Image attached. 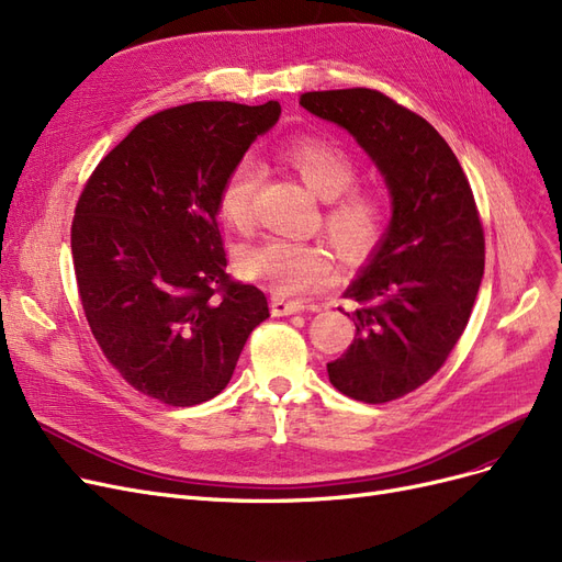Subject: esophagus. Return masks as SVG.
<instances>
[{
    "label": "esophagus",
    "instance_id": "1",
    "mask_svg": "<svg viewBox=\"0 0 562 562\" xmlns=\"http://www.w3.org/2000/svg\"><path fill=\"white\" fill-rule=\"evenodd\" d=\"M305 303L303 301H292V299H284V296H273L270 301V311H273L276 317H284V315H294L305 311Z\"/></svg>",
    "mask_w": 562,
    "mask_h": 562
}]
</instances>
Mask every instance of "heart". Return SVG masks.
<instances>
[{
    "label": "heart",
    "instance_id": "heart-1",
    "mask_svg": "<svg viewBox=\"0 0 562 562\" xmlns=\"http://www.w3.org/2000/svg\"><path fill=\"white\" fill-rule=\"evenodd\" d=\"M282 160L322 201L324 231L348 259L369 257L383 240L385 205L371 189L355 187L357 166L338 144L319 137H294L282 147ZM261 184V168L243 156L226 175L220 191L224 222L238 231L255 224V198ZM240 266L251 280L266 282L280 296H307L334 280L329 249L319 243L270 238L243 251Z\"/></svg>",
    "mask_w": 562,
    "mask_h": 562
}]
</instances>
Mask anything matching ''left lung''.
Listing matches in <instances>:
<instances>
[{"instance_id": "8db88e82", "label": "left lung", "mask_w": 562, "mask_h": 562, "mask_svg": "<svg viewBox=\"0 0 562 562\" xmlns=\"http://www.w3.org/2000/svg\"><path fill=\"white\" fill-rule=\"evenodd\" d=\"M299 102L346 128L392 195L390 228L346 289L357 336L327 364L329 380L364 404L400 400L446 364L472 315L485 266L472 187L434 125L380 90H313Z\"/></svg>"}]
</instances>
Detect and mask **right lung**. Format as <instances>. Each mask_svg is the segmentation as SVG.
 I'll list each match as a JSON object with an SVG mask.
<instances>
[{
    "label": "right lung",
    "mask_w": 562,
    "mask_h": 562,
    "mask_svg": "<svg viewBox=\"0 0 562 562\" xmlns=\"http://www.w3.org/2000/svg\"><path fill=\"white\" fill-rule=\"evenodd\" d=\"M280 104L191 102L139 121L79 195L71 259L106 361L168 406L220 394L249 334L270 317L255 284L226 273L220 191Z\"/></svg>",
    "instance_id": "1"
}]
</instances>
